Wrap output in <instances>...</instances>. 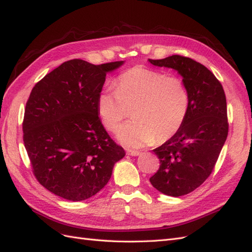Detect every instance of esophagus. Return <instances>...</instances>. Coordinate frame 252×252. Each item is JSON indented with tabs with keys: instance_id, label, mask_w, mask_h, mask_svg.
Here are the masks:
<instances>
[{
	"instance_id": "34e87169",
	"label": "esophagus",
	"mask_w": 252,
	"mask_h": 252,
	"mask_svg": "<svg viewBox=\"0 0 252 252\" xmlns=\"http://www.w3.org/2000/svg\"><path fill=\"white\" fill-rule=\"evenodd\" d=\"M127 155H129V156H132V157H136V156H139L141 152L140 151H138V150H131V149H127Z\"/></svg>"
}]
</instances>
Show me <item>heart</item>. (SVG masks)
I'll return each instance as SVG.
<instances>
[{
    "label": "heart",
    "mask_w": 252,
    "mask_h": 252,
    "mask_svg": "<svg viewBox=\"0 0 252 252\" xmlns=\"http://www.w3.org/2000/svg\"><path fill=\"white\" fill-rule=\"evenodd\" d=\"M116 88L105 87L96 96V112L104 127L116 131L132 106V120L121 126L118 138L131 147L164 143L177 134L189 107L185 83L177 75L145 67H132L120 74Z\"/></svg>",
    "instance_id": "heart-1"
}]
</instances>
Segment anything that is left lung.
Here are the masks:
<instances>
[{"label":"left lung","instance_id":"8db88e82","mask_svg":"<svg viewBox=\"0 0 252 252\" xmlns=\"http://www.w3.org/2000/svg\"><path fill=\"white\" fill-rule=\"evenodd\" d=\"M149 62L178 70L188 90L184 124L170 140L154 149L159 168L149 179L159 192L181 196L200 187L215 169L229 128L226 95L216 75L192 59L174 55Z\"/></svg>","mask_w":252,"mask_h":252}]
</instances>
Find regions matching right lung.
<instances>
[{
  "label": "right lung",
  "mask_w": 252,
  "mask_h": 252,
  "mask_svg": "<svg viewBox=\"0 0 252 252\" xmlns=\"http://www.w3.org/2000/svg\"><path fill=\"white\" fill-rule=\"evenodd\" d=\"M123 61L101 65L73 59L37 82L26 103L23 141L40 184L68 201H84L107 184L125 156L96 112L106 73Z\"/></svg>",
  "instance_id": "add662e5"
}]
</instances>
